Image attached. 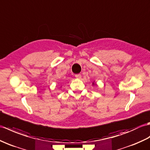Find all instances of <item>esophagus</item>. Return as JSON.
Instances as JSON below:
<instances>
[{
    "label": "esophagus",
    "instance_id": "obj_1",
    "mask_svg": "<svg viewBox=\"0 0 150 150\" xmlns=\"http://www.w3.org/2000/svg\"><path fill=\"white\" fill-rule=\"evenodd\" d=\"M75 77L76 79H81V77H82V76H81V74H77V75H75Z\"/></svg>",
    "mask_w": 150,
    "mask_h": 150
}]
</instances>
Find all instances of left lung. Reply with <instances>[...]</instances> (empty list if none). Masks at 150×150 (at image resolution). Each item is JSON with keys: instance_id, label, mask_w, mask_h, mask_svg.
Masks as SVG:
<instances>
[{"instance_id": "8db88e82", "label": "left lung", "mask_w": 150, "mask_h": 150, "mask_svg": "<svg viewBox=\"0 0 150 150\" xmlns=\"http://www.w3.org/2000/svg\"><path fill=\"white\" fill-rule=\"evenodd\" d=\"M92 85H93V86H95V85H96V83H95V81H94V82H93V83H92Z\"/></svg>"}]
</instances>
